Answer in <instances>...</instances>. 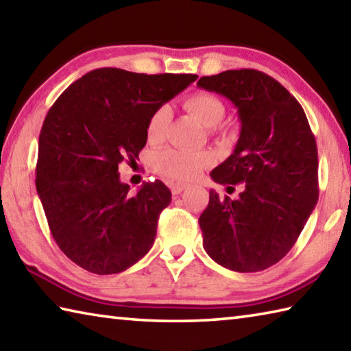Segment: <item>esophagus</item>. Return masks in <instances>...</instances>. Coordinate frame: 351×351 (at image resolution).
Segmentation results:
<instances>
[{
	"label": "esophagus",
	"instance_id": "obj_1",
	"mask_svg": "<svg viewBox=\"0 0 351 351\" xmlns=\"http://www.w3.org/2000/svg\"><path fill=\"white\" fill-rule=\"evenodd\" d=\"M183 189H186V184H183V183L171 184V193H173V195H178Z\"/></svg>",
	"mask_w": 351,
	"mask_h": 351
}]
</instances>
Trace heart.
Masks as SVG:
<instances>
[{
	"mask_svg": "<svg viewBox=\"0 0 351 351\" xmlns=\"http://www.w3.org/2000/svg\"><path fill=\"white\" fill-rule=\"evenodd\" d=\"M184 107L198 122L206 128H213L221 122L224 117V105L217 96L204 91L191 95L184 101ZM171 110L167 105L158 107L151 114L147 134L149 141H160L168 128ZM213 162V157L208 153L186 149H167L156 157V169L173 182H189L195 178L203 168Z\"/></svg>",
	"mask_w": 351,
	"mask_h": 351,
	"instance_id": "1",
	"label": "heart"
}]
</instances>
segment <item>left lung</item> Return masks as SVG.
I'll list each match as a JSON object with an SVG mask.
<instances>
[{"mask_svg": "<svg viewBox=\"0 0 351 351\" xmlns=\"http://www.w3.org/2000/svg\"><path fill=\"white\" fill-rule=\"evenodd\" d=\"M197 85L228 97L241 122L234 153L210 177L244 183L238 200L209 191L203 247L229 270L260 272L287 255L318 203L315 136L300 102L266 73L226 70Z\"/></svg>", "mask_w": 351, "mask_h": 351, "instance_id": "left-lung-1", "label": "left lung"}]
</instances>
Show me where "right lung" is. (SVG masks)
Wrapping results in <instances>:
<instances>
[{"instance_id":"obj_1","label":"right lung","mask_w":351,"mask_h":351,"mask_svg":"<svg viewBox=\"0 0 351 351\" xmlns=\"http://www.w3.org/2000/svg\"><path fill=\"white\" fill-rule=\"evenodd\" d=\"M197 77L97 69L49 110L39 134L36 191L53 238L77 266L119 274L153 246L171 191L156 180L130 194L119 165L138 157L151 114Z\"/></svg>"}]
</instances>
